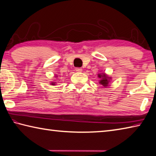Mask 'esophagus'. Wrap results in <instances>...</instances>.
I'll use <instances>...</instances> for the list:
<instances>
[{
    "mask_svg": "<svg viewBox=\"0 0 156 156\" xmlns=\"http://www.w3.org/2000/svg\"><path fill=\"white\" fill-rule=\"evenodd\" d=\"M76 71L77 72H83V69L80 68V67H77V68L76 69Z\"/></svg>",
    "mask_w": 156,
    "mask_h": 156,
    "instance_id": "esophagus-1",
    "label": "esophagus"
}]
</instances>
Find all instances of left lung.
<instances>
[{"label": "left lung", "mask_w": 156, "mask_h": 156, "mask_svg": "<svg viewBox=\"0 0 156 156\" xmlns=\"http://www.w3.org/2000/svg\"><path fill=\"white\" fill-rule=\"evenodd\" d=\"M98 77L100 78L101 80H100V83L101 85H102L104 87H108V84L110 83V80L111 78L108 76L105 73H100L98 74Z\"/></svg>", "instance_id": "obj_1"}]
</instances>
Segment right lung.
<instances>
[{"label": "right lung", "instance_id": "add662e5", "mask_svg": "<svg viewBox=\"0 0 156 156\" xmlns=\"http://www.w3.org/2000/svg\"><path fill=\"white\" fill-rule=\"evenodd\" d=\"M56 77H57V76H56ZM55 83H51V84H52V85H55Z\"/></svg>", "mask_w": 156, "mask_h": 156}]
</instances>
